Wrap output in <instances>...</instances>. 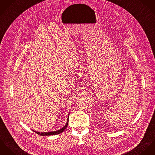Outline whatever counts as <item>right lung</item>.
<instances>
[{
	"mask_svg": "<svg viewBox=\"0 0 155 155\" xmlns=\"http://www.w3.org/2000/svg\"><path fill=\"white\" fill-rule=\"evenodd\" d=\"M69 115H68V119H67V122L66 123V124L62 128H61L60 130H58L57 131H51V132H44V133H40V132H38V131H34L35 133L38 134V135H40V136H53V135H56V134H61V133H62L67 127L68 126V120H69Z\"/></svg>",
	"mask_w": 155,
	"mask_h": 155,
	"instance_id": "obj_1",
	"label": "right lung"
}]
</instances>
